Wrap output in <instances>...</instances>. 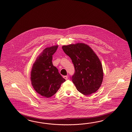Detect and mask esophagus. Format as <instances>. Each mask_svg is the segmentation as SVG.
Instances as JSON below:
<instances>
[{
	"mask_svg": "<svg viewBox=\"0 0 132 132\" xmlns=\"http://www.w3.org/2000/svg\"><path fill=\"white\" fill-rule=\"evenodd\" d=\"M63 78L65 79V80H67V79H68V76H63Z\"/></svg>",
	"mask_w": 132,
	"mask_h": 132,
	"instance_id": "34e87169",
	"label": "esophagus"
}]
</instances>
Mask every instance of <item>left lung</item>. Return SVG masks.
<instances>
[{"label":"left lung","mask_w":132,"mask_h":132,"mask_svg":"<svg viewBox=\"0 0 132 132\" xmlns=\"http://www.w3.org/2000/svg\"><path fill=\"white\" fill-rule=\"evenodd\" d=\"M62 49L74 65L75 72L72 80L76 89L85 95L96 92L102 84L103 71L95 53L88 45L82 43L64 45Z\"/></svg>","instance_id":"left-lung-1"}]
</instances>
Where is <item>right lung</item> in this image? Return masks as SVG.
<instances>
[{
  "instance_id": "obj_1",
  "label": "right lung",
  "mask_w": 132,
  "mask_h": 132,
  "mask_svg": "<svg viewBox=\"0 0 132 132\" xmlns=\"http://www.w3.org/2000/svg\"><path fill=\"white\" fill-rule=\"evenodd\" d=\"M57 48L58 45L46 48L37 57L32 67V86L37 93L43 97L48 98L54 95L65 81L52 62V55Z\"/></svg>"
}]
</instances>
